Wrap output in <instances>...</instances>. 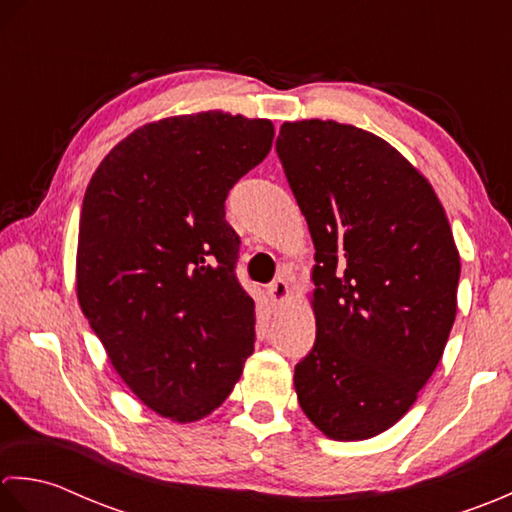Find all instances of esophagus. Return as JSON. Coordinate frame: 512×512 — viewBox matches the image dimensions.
<instances>
[{"mask_svg":"<svg viewBox=\"0 0 512 512\" xmlns=\"http://www.w3.org/2000/svg\"><path fill=\"white\" fill-rule=\"evenodd\" d=\"M267 296H269V300H271V305H283V302H285L287 296H289L287 280H285V278H276L274 283H271V285L267 287Z\"/></svg>","mask_w":512,"mask_h":512,"instance_id":"34e87169","label":"esophagus"}]
</instances>
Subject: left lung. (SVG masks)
<instances>
[{
	"mask_svg": "<svg viewBox=\"0 0 512 512\" xmlns=\"http://www.w3.org/2000/svg\"><path fill=\"white\" fill-rule=\"evenodd\" d=\"M276 152L316 247L300 409L331 440H369L411 409L442 360L460 252L431 183L375 134L287 121Z\"/></svg>",
	"mask_w": 512,
	"mask_h": 512,
	"instance_id": "left-lung-1",
	"label": "left lung"
}]
</instances>
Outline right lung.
<instances>
[{
    "label": "right lung",
    "mask_w": 512,
    "mask_h": 512,
    "mask_svg": "<svg viewBox=\"0 0 512 512\" xmlns=\"http://www.w3.org/2000/svg\"><path fill=\"white\" fill-rule=\"evenodd\" d=\"M269 119L181 114L128 134L92 174L77 298L114 371L172 422L225 402L254 351V300L238 285L234 183L265 159Z\"/></svg>",
    "instance_id": "add662e5"
}]
</instances>
